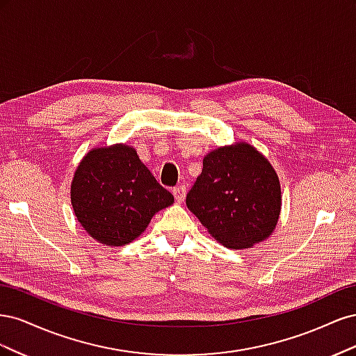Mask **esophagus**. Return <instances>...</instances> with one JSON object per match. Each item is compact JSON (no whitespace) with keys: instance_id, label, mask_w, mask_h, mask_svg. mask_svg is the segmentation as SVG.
Listing matches in <instances>:
<instances>
[{"instance_id":"obj_1","label":"esophagus","mask_w":356,"mask_h":356,"mask_svg":"<svg viewBox=\"0 0 356 356\" xmlns=\"http://www.w3.org/2000/svg\"><path fill=\"white\" fill-rule=\"evenodd\" d=\"M172 193H174V197L178 203H181L182 200L186 199V195H187V190H186V186H178L175 187L174 190H172Z\"/></svg>"}]
</instances>
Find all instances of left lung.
I'll use <instances>...</instances> for the list:
<instances>
[{
	"mask_svg": "<svg viewBox=\"0 0 356 356\" xmlns=\"http://www.w3.org/2000/svg\"><path fill=\"white\" fill-rule=\"evenodd\" d=\"M281 200L270 161L252 145L236 143L204 156L186 203L212 238L225 248L243 250L273 233Z\"/></svg>",
	"mask_w": 356,
	"mask_h": 356,
	"instance_id": "obj_1",
	"label": "left lung"
}]
</instances>
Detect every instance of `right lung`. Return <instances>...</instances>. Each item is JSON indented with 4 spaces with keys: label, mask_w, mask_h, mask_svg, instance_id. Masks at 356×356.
Instances as JSON below:
<instances>
[{
    "label": "right lung",
    "mask_w": 356,
    "mask_h": 356,
    "mask_svg": "<svg viewBox=\"0 0 356 356\" xmlns=\"http://www.w3.org/2000/svg\"><path fill=\"white\" fill-rule=\"evenodd\" d=\"M172 203L174 196L126 144L93 148L71 182L75 217L92 239L108 246L136 239L153 215Z\"/></svg>",
    "instance_id": "1"
}]
</instances>
